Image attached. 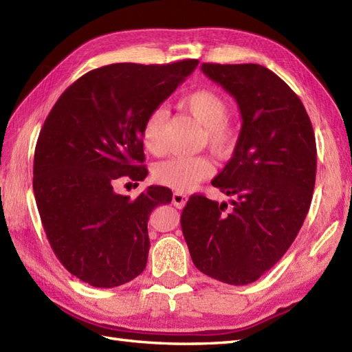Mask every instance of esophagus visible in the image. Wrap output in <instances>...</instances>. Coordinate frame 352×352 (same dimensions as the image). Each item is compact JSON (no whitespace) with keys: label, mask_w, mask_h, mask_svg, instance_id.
Returning a JSON list of instances; mask_svg holds the SVG:
<instances>
[{"label":"esophagus","mask_w":352,"mask_h":352,"mask_svg":"<svg viewBox=\"0 0 352 352\" xmlns=\"http://www.w3.org/2000/svg\"><path fill=\"white\" fill-rule=\"evenodd\" d=\"M186 202H187V196L184 193L175 192L173 195V204H174L177 208H183L186 206Z\"/></svg>","instance_id":"34e87169"}]
</instances>
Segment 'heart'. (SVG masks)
Returning a JSON list of instances; mask_svg holds the SVG:
<instances>
[{
  "label": "heart",
  "mask_w": 352,
  "mask_h": 352,
  "mask_svg": "<svg viewBox=\"0 0 352 352\" xmlns=\"http://www.w3.org/2000/svg\"><path fill=\"white\" fill-rule=\"evenodd\" d=\"M179 106L202 126L201 141L207 144L211 153L217 157H228L236 142V132L226 117L230 116V104L222 96L211 89L202 88L184 96ZM166 124V111L153 109L146 116L142 126V144L145 150L159 156L165 150L163 132ZM213 174V165L204 156L170 157L157 163L153 177L162 186L177 192L192 190L204 179Z\"/></svg>",
  "instance_id": "b5f03b06"
}]
</instances>
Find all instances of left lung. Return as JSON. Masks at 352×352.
Wrapping results in <instances>:
<instances>
[{
	"label": "left lung",
	"instance_id": "1",
	"mask_svg": "<svg viewBox=\"0 0 352 352\" xmlns=\"http://www.w3.org/2000/svg\"><path fill=\"white\" fill-rule=\"evenodd\" d=\"M201 70L240 108L234 156L211 182L234 201L230 208L190 196L182 230L199 272L248 285L285 255L305 222L316 177L315 133L298 96L264 65L202 63Z\"/></svg>",
	"mask_w": 352,
	"mask_h": 352
}]
</instances>
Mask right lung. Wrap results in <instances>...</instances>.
Returning <instances> with one entry per match:
<instances>
[{
    "mask_svg": "<svg viewBox=\"0 0 352 352\" xmlns=\"http://www.w3.org/2000/svg\"><path fill=\"white\" fill-rule=\"evenodd\" d=\"M198 63L103 65L65 89L45 120L32 168L38 214L55 256L91 287H120L144 272L150 214L173 192L151 186L132 201L113 183L146 177L144 121Z\"/></svg>",
    "mask_w": 352,
    "mask_h": 352,
    "instance_id": "right-lung-1",
    "label": "right lung"
}]
</instances>
